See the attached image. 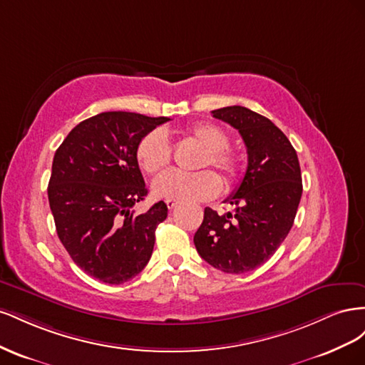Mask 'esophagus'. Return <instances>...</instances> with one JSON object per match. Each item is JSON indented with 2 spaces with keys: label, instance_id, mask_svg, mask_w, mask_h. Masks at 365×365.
I'll use <instances>...</instances> for the list:
<instances>
[{
  "label": "esophagus",
  "instance_id": "1",
  "mask_svg": "<svg viewBox=\"0 0 365 365\" xmlns=\"http://www.w3.org/2000/svg\"><path fill=\"white\" fill-rule=\"evenodd\" d=\"M165 204H168V208H169V210H173L176 205H178V202L173 201V200H168V201H165Z\"/></svg>",
  "mask_w": 365,
  "mask_h": 365
}]
</instances>
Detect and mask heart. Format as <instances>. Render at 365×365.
I'll use <instances>...</instances> for the list:
<instances>
[{
  "mask_svg": "<svg viewBox=\"0 0 365 365\" xmlns=\"http://www.w3.org/2000/svg\"><path fill=\"white\" fill-rule=\"evenodd\" d=\"M185 137L195 141L204 152L196 163L197 169L215 168L227 184H233L240 173V160L228 149L227 132L210 121H197L185 129ZM172 158L168 135L153 129L143 137L137 146V161L149 175H157L168 168ZM152 192L164 200L196 202L212 200L220 192V181L212 170L195 173L168 172L153 181Z\"/></svg>",
  "mask_w": 365,
  "mask_h": 365,
  "instance_id": "heart-1",
  "label": "heart"
}]
</instances>
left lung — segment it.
Wrapping results in <instances>:
<instances>
[{
	"label": "left lung",
	"instance_id": "obj_1",
	"mask_svg": "<svg viewBox=\"0 0 365 365\" xmlns=\"http://www.w3.org/2000/svg\"><path fill=\"white\" fill-rule=\"evenodd\" d=\"M242 135L248 165L244 180L227 202L235 215L204 210L193 242L213 268L244 274L267 262L282 245L294 224L303 184L297 152L272 121L244 106L212 111Z\"/></svg>",
	"mask_w": 365,
	"mask_h": 365
}]
</instances>
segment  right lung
Returning <instances> with one entry per match:
<instances>
[{
    "mask_svg": "<svg viewBox=\"0 0 365 365\" xmlns=\"http://www.w3.org/2000/svg\"><path fill=\"white\" fill-rule=\"evenodd\" d=\"M168 117L111 111L81 121L54 153L48 202L70 257L91 277L120 284L146 267L168 205L135 215L148 189L137 146Z\"/></svg>",
    "mask_w": 365,
    "mask_h": 365,
    "instance_id": "right-lung-1",
    "label": "right lung"
}]
</instances>
